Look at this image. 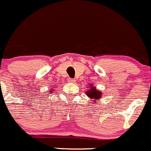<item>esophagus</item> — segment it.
<instances>
[{"label": "esophagus", "mask_w": 151, "mask_h": 151, "mask_svg": "<svg viewBox=\"0 0 151 151\" xmlns=\"http://www.w3.org/2000/svg\"><path fill=\"white\" fill-rule=\"evenodd\" d=\"M68 83H75V82H76V80H74V79H73V78H69L68 80Z\"/></svg>", "instance_id": "1"}]
</instances>
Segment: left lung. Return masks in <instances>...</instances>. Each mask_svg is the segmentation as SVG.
Masks as SVG:
<instances>
[{
  "label": "left lung",
  "instance_id": "1",
  "mask_svg": "<svg viewBox=\"0 0 151 151\" xmlns=\"http://www.w3.org/2000/svg\"><path fill=\"white\" fill-rule=\"evenodd\" d=\"M87 88L88 89H87L86 94L87 95V97H89L90 99L92 100L93 105H95L96 103H97L100 100L102 94V91L97 89L95 86H93V84H90V86H87Z\"/></svg>",
  "mask_w": 151,
  "mask_h": 151
}]
</instances>
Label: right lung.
Segmentation results:
<instances>
[{
    "mask_svg": "<svg viewBox=\"0 0 151 151\" xmlns=\"http://www.w3.org/2000/svg\"><path fill=\"white\" fill-rule=\"evenodd\" d=\"M54 89H53V88H52V89L49 90V91H48V92H50V93H52V92H54Z\"/></svg>",
    "mask_w": 151,
    "mask_h": 151,
    "instance_id": "obj_1",
    "label": "right lung"
}]
</instances>
